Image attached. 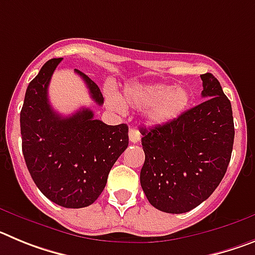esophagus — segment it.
Returning <instances> with one entry per match:
<instances>
[{"label": "esophagus", "mask_w": 255, "mask_h": 255, "mask_svg": "<svg viewBox=\"0 0 255 255\" xmlns=\"http://www.w3.org/2000/svg\"><path fill=\"white\" fill-rule=\"evenodd\" d=\"M129 140L131 141V143H138V141L140 140V134H139L138 130L134 129V128H131V129L129 130Z\"/></svg>", "instance_id": "obj_1"}]
</instances>
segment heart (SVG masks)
Masks as SVG:
<instances>
[{
	"mask_svg": "<svg viewBox=\"0 0 255 255\" xmlns=\"http://www.w3.org/2000/svg\"><path fill=\"white\" fill-rule=\"evenodd\" d=\"M108 105L117 112H125V106L148 108L145 120L153 126H163L177 120L190 106V92L184 87L163 83H132L124 88L123 97L108 94Z\"/></svg>",
	"mask_w": 255,
	"mask_h": 255,
	"instance_id": "obj_1",
	"label": "heart"
}]
</instances>
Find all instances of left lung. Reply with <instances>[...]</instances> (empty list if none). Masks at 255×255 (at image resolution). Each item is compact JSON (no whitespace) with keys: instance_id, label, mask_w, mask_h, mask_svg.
Returning a JSON list of instances; mask_svg holds the SVG:
<instances>
[{"instance_id":"8db88e82","label":"left lung","mask_w":255,"mask_h":255,"mask_svg":"<svg viewBox=\"0 0 255 255\" xmlns=\"http://www.w3.org/2000/svg\"><path fill=\"white\" fill-rule=\"evenodd\" d=\"M200 79L204 102L167 125L140 130L145 153L141 188L149 203L166 213H185L208 199L231 159V102L212 74Z\"/></svg>"}]
</instances>
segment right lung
Here are the masks:
<instances>
[{
	"label": "right lung",
	"mask_w": 255,
	"mask_h": 255,
	"mask_svg": "<svg viewBox=\"0 0 255 255\" xmlns=\"http://www.w3.org/2000/svg\"><path fill=\"white\" fill-rule=\"evenodd\" d=\"M62 58H52L26 88L20 112L22 154L42 193L65 208L91 206L107 184L108 173L129 144L126 124L106 125L89 108L61 116L48 101L52 74ZM92 100L102 105L100 88L82 71Z\"/></svg>",
	"instance_id": "obj_1"
}]
</instances>
